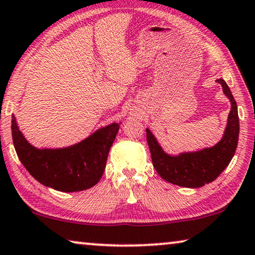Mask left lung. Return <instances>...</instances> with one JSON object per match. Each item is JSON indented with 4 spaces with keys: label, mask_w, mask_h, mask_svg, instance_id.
Listing matches in <instances>:
<instances>
[{
    "label": "left lung",
    "mask_w": 255,
    "mask_h": 255,
    "mask_svg": "<svg viewBox=\"0 0 255 255\" xmlns=\"http://www.w3.org/2000/svg\"><path fill=\"white\" fill-rule=\"evenodd\" d=\"M217 82L222 84L224 93L230 99L231 111L223 138L213 148L172 157L163 151L155 136L149 129H146V141L151 153L152 165L157 173L167 182L182 187H202L214 181L224 171L235 155L239 137L237 103L228 84L222 78L217 80Z\"/></svg>",
    "instance_id": "left-lung-1"
}]
</instances>
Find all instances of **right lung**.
Here are the masks:
<instances>
[{
    "label": "right lung",
    "instance_id": "1",
    "mask_svg": "<svg viewBox=\"0 0 255 255\" xmlns=\"http://www.w3.org/2000/svg\"><path fill=\"white\" fill-rule=\"evenodd\" d=\"M118 130L119 125L112 124L76 145L39 150L24 138L15 117L11 120L13 145L21 164L35 180L60 192L84 191L99 181Z\"/></svg>",
    "mask_w": 255,
    "mask_h": 255
}]
</instances>
